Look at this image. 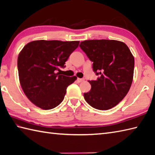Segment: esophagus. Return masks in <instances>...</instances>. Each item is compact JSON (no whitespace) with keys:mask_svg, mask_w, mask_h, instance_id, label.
<instances>
[{"mask_svg":"<svg viewBox=\"0 0 155 155\" xmlns=\"http://www.w3.org/2000/svg\"><path fill=\"white\" fill-rule=\"evenodd\" d=\"M84 80V78H77V82H81L83 81Z\"/></svg>","mask_w":155,"mask_h":155,"instance_id":"esophagus-1","label":"esophagus"}]
</instances>
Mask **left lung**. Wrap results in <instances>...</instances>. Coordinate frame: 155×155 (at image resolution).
Listing matches in <instances>:
<instances>
[{"label":"left lung","instance_id":"obj_1","mask_svg":"<svg viewBox=\"0 0 155 155\" xmlns=\"http://www.w3.org/2000/svg\"><path fill=\"white\" fill-rule=\"evenodd\" d=\"M97 76L89 81L91 89L84 93L87 103L95 109L107 110L120 103L129 91L134 77V57L127 45L117 40H86L79 45Z\"/></svg>","mask_w":155,"mask_h":155}]
</instances>
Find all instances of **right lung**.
Wrapping results in <instances>:
<instances>
[{
    "mask_svg": "<svg viewBox=\"0 0 155 155\" xmlns=\"http://www.w3.org/2000/svg\"><path fill=\"white\" fill-rule=\"evenodd\" d=\"M79 41L37 40L24 47L18 57L19 80L24 94L35 106L51 110L62 102L67 88L77 77L57 73Z\"/></svg>",
    "mask_w": 155,
    "mask_h": 155,
    "instance_id": "1",
    "label": "right lung"
}]
</instances>
